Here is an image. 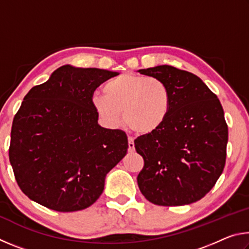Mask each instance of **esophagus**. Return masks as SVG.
<instances>
[{
    "label": "esophagus",
    "instance_id": "esophagus-1",
    "mask_svg": "<svg viewBox=\"0 0 249 249\" xmlns=\"http://www.w3.org/2000/svg\"><path fill=\"white\" fill-rule=\"evenodd\" d=\"M135 150V144H134V140L132 137H129L128 138V151H130V153H132V151H134Z\"/></svg>",
    "mask_w": 249,
    "mask_h": 249
}]
</instances>
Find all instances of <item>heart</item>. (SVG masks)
Here are the masks:
<instances>
[{
    "mask_svg": "<svg viewBox=\"0 0 249 249\" xmlns=\"http://www.w3.org/2000/svg\"><path fill=\"white\" fill-rule=\"evenodd\" d=\"M105 93L92 95L91 102L105 123L115 126L121 122L140 134L157 130L169 114L171 94L161 79L124 73L105 84Z\"/></svg>",
    "mask_w": 249,
    "mask_h": 249,
    "instance_id": "heart-1",
    "label": "heart"
}]
</instances>
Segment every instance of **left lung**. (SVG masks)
Wrapping results in <instances>:
<instances>
[{"instance_id":"left-lung-1","label":"left lung","mask_w":249,"mask_h":249,"mask_svg":"<svg viewBox=\"0 0 249 249\" xmlns=\"http://www.w3.org/2000/svg\"><path fill=\"white\" fill-rule=\"evenodd\" d=\"M138 71L161 79L171 94L165 123L135 140L144 158L138 187L154 204H191L214 187L224 169L229 129L221 102L188 71L167 65Z\"/></svg>"}]
</instances>
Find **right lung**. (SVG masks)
I'll return each mask as SVG.
<instances>
[{"label":"right lung","instance_id":"add662e5","mask_svg":"<svg viewBox=\"0 0 249 249\" xmlns=\"http://www.w3.org/2000/svg\"><path fill=\"white\" fill-rule=\"evenodd\" d=\"M119 72L65 65L25 95L13 120L8 155L18 187L58 212L89 208L105 177L127 154L125 132L99 125L91 99Z\"/></svg>","mask_w":249,"mask_h":249}]
</instances>
